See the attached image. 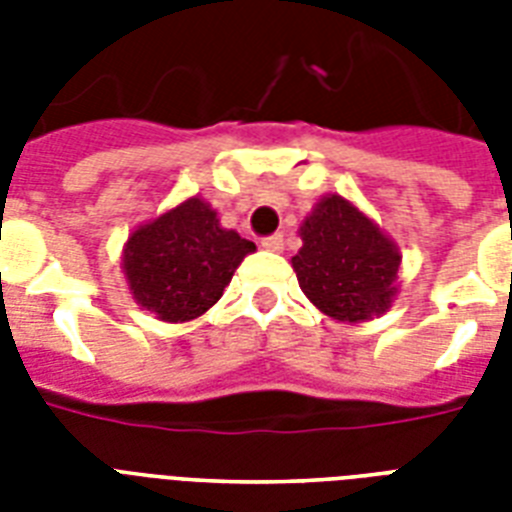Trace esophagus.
I'll return each instance as SVG.
<instances>
[{"instance_id":"esophagus-1","label":"esophagus","mask_w":512,"mask_h":512,"mask_svg":"<svg viewBox=\"0 0 512 512\" xmlns=\"http://www.w3.org/2000/svg\"><path fill=\"white\" fill-rule=\"evenodd\" d=\"M265 249H271V252H281L284 249V236L281 233H271V236H263V241H260Z\"/></svg>"}]
</instances>
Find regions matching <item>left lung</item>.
Returning <instances> with one entry per match:
<instances>
[{"label":"left lung","instance_id":"1","mask_svg":"<svg viewBox=\"0 0 512 512\" xmlns=\"http://www.w3.org/2000/svg\"><path fill=\"white\" fill-rule=\"evenodd\" d=\"M292 268L305 297L340 321H364L390 308L401 255L396 244L342 196H327L300 228Z\"/></svg>","mask_w":512,"mask_h":512}]
</instances>
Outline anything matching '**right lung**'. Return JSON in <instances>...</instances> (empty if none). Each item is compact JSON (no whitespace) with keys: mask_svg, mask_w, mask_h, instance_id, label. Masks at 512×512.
Listing matches in <instances>:
<instances>
[{"mask_svg":"<svg viewBox=\"0 0 512 512\" xmlns=\"http://www.w3.org/2000/svg\"><path fill=\"white\" fill-rule=\"evenodd\" d=\"M255 244L217 223V212L188 199L140 225L124 249V273L146 311L162 321H191L220 300Z\"/></svg>","mask_w":512,"mask_h":512,"instance_id":"right-lung-1","label":"right lung"}]
</instances>
